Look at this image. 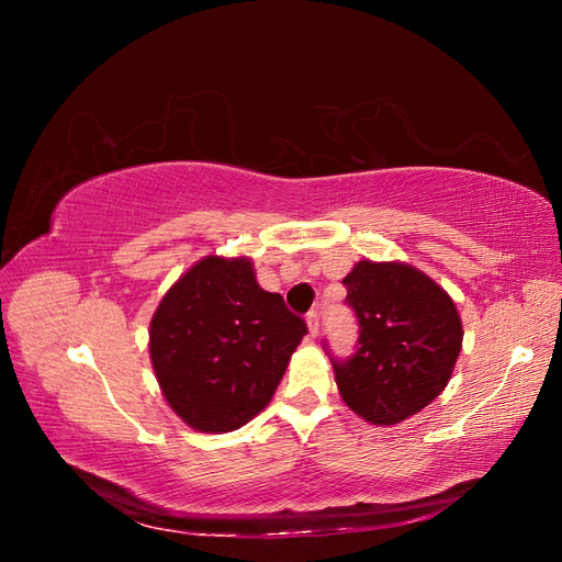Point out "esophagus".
<instances>
[{
	"instance_id": "obj_1",
	"label": "esophagus",
	"mask_w": 562,
	"mask_h": 562,
	"mask_svg": "<svg viewBox=\"0 0 562 562\" xmlns=\"http://www.w3.org/2000/svg\"><path fill=\"white\" fill-rule=\"evenodd\" d=\"M307 326H310V333L316 337V335H318V326H321V316H318L316 310H312V312L307 314Z\"/></svg>"
}]
</instances>
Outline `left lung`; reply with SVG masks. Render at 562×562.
<instances>
[{"instance_id":"obj_1","label":"left lung","mask_w":562,"mask_h":562,"mask_svg":"<svg viewBox=\"0 0 562 562\" xmlns=\"http://www.w3.org/2000/svg\"><path fill=\"white\" fill-rule=\"evenodd\" d=\"M342 283L359 339L347 359L330 356L337 389L356 415L398 424L446 389L462 321L443 288L411 265L363 260Z\"/></svg>"}]
</instances>
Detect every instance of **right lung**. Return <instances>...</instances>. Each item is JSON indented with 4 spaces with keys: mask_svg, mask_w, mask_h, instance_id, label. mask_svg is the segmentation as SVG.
Masks as SVG:
<instances>
[{
    "mask_svg": "<svg viewBox=\"0 0 562 562\" xmlns=\"http://www.w3.org/2000/svg\"><path fill=\"white\" fill-rule=\"evenodd\" d=\"M307 323L255 281L248 260L209 255L168 291L149 356L173 411L199 431H234L274 396Z\"/></svg>",
    "mask_w": 562,
    "mask_h": 562,
    "instance_id": "obj_1",
    "label": "right lung"
}]
</instances>
